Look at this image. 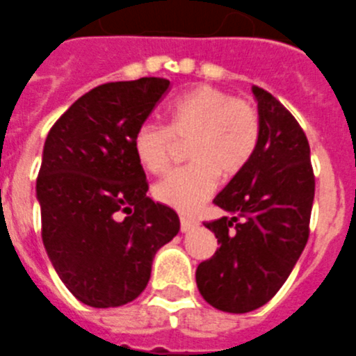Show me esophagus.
<instances>
[{
	"label": "esophagus",
	"instance_id": "34e87169",
	"mask_svg": "<svg viewBox=\"0 0 356 356\" xmlns=\"http://www.w3.org/2000/svg\"><path fill=\"white\" fill-rule=\"evenodd\" d=\"M193 227H197L195 220H190V218H186V216H181V231H182V233H188V231H191Z\"/></svg>",
	"mask_w": 356,
	"mask_h": 356
}]
</instances>
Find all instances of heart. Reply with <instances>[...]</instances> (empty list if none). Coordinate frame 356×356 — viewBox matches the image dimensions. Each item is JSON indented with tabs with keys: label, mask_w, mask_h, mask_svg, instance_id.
<instances>
[{
	"label": "heart",
	"mask_w": 356,
	"mask_h": 356,
	"mask_svg": "<svg viewBox=\"0 0 356 356\" xmlns=\"http://www.w3.org/2000/svg\"><path fill=\"white\" fill-rule=\"evenodd\" d=\"M166 127L143 123L132 136V152L148 174H163L175 145L186 143L190 165L157 182L159 202L182 213L199 209L218 177H236L252 159L259 141V114L254 104L224 89L202 84L184 92L166 113Z\"/></svg>",
	"instance_id": "b5f03b06"
}]
</instances>
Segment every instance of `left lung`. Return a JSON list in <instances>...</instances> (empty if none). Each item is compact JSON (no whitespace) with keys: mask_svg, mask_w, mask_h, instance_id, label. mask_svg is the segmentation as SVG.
<instances>
[{"mask_svg":"<svg viewBox=\"0 0 356 356\" xmlns=\"http://www.w3.org/2000/svg\"><path fill=\"white\" fill-rule=\"evenodd\" d=\"M252 92L258 147L213 200L231 216L204 224L220 247L195 272L202 298L229 314L264 307L283 286L308 242L315 195L310 145L301 125L270 92L258 86Z\"/></svg>","mask_w":356,"mask_h":356,"instance_id":"obj_1","label":"left lung"}]
</instances>
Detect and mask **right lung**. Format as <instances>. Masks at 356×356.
Instances as JSON below:
<instances>
[{
    "label": "right lung",
    "instance_id": "obj_1",
    "mask_svg": "<svg viewBox=\"0 0 356 356\" xmlns=\"http://www.w3.org/2000/svg\"><path fill=\"white\" fill-rule=\"evenodd\" d=\"M170 80L145 76L86 92L55 122L37 177L42 243L73 296L92 308L134 301L156 252L179 233V216L147 197L132 152Z\"/></svg>",
    "mask_w": 356,
    "mask_h": 356
}]
</instances>
